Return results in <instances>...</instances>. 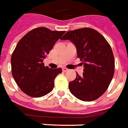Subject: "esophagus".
Segmentation results:
<instances>
[{"mask_svg": "<svg viewBox=\"0 0 128 128\" xmlns=\"http://www.w3.org/2000/svg\"><path fill=\"white\" fill-rule=\"evenodd\" d=\"M68 69L66 68H62V72H68Z\"/></svg>", "mask_w": 128, "mask_h": 128, "instance_id": "obj_1", "label": "esophagus"}]
</instances>
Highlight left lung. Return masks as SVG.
<instances>
[{
  "label": "left lung",
  "mask_w": 128,
  "mask_h": 128,
  "mask_svg": "<svg viewBox=\"0 0 128 128\" xmlns=\"http://www.w3.org/2000/svg\"><path fill=\"white\" fill-rule=\"evenodd\" d=\"M61 40H70L76 48L84 67L83 75L69 83L75 97L83 101L97 99L108 88L114 72L112 48L98 32L88 28L69 31Z\"/></svg>",
  "instance_id": "1"
}]
</instances>
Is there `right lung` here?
<instances>
[{
  "instance_id": "right-lung-1",
  "label": "right lung",
  "mask_w": 128,
  "mask_h": 128,
  "mask_svg": "<svg viewBox=\"0 0 128 128\" xmlns=\"http://www.w3.org/2000/svg\"><path fill=\"white\" fill-rule=\"evenodd\" d=\"M65 32L38 28L18 42L11 58L12 72L17 85L28 96L41 97L54 88V79L62 70L45 67L42 61Z\"/></svg>"
}]
</instances>
